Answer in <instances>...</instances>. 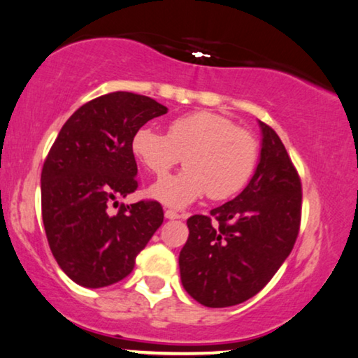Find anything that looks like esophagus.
<instances>
[{"label":"esophagus","mask_w":358,"mask_h":358,"mask_svg":"<svg viewBox=\"0 0 358 358\" xmlns=\"http://www.w3.org/2000/svg\"><path fill=\"white\" fill-rule=\"evenodd\" d=\"M165 217H167V219H180L181 215L173 209H165Z\"/></svg>","instance_id":"esophagus-1"}]
</instances>
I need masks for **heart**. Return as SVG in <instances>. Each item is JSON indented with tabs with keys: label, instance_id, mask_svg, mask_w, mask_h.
Segmentation results:
<instances>
[{
	"label": "heart",
	"instance_id": "obj_1",
	"mask_svg": "<svg viewBox=\"0 0 358 358\" xmlns=\"http://www.w3.org/2000/svg\"><path fill=\"white\" fill-rule=\"evenodd\" d=\"M134 159L154 177H165L185 157L188 169L159 181L150 194L165 204L183 208L209 193L227 199L238 193L253 173L258 144L248 131L227 117L193 112L172 120L167 134L143 127L131 138Z\"/></svg>",
	"mask_w": 358,
	"mask_h": 358
}]
</instances>
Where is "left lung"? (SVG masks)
Returning a JSON list of instances; mask_svg holds the SVG:
<instances>
[{
    "mask_svg": "<svg viewBox=\"0 0 358 358\" xmlns=\"http://www.w3.org/2000/svg\"><path fill=\"white\" fill-rule=\"evenodd\" d=\"M253 178L235 199L186 220L180 251L185 290L201 305L225 308L255 296L294 248L301 220V181L278 133L263 122Z\"/></svg>",
    "mask_w": 358,
    "mask_h": 358,
    "instance_id": "left-lung-1",
    "label": "left lung"
}]
</instances>
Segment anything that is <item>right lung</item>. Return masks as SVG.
Masks as SVG:
<instances>
[{
	"label": "right lung",
	"mask_w": 358,
	"mask_h": 358,
	"mask_svg": "<svg viewBox=\"0 0 358 358\" xmlns=\"http://www.w3.org/2000/svg\"><path fill=\"white\" fill-rule=\"evenodd\" d=\"M167 113L133 92L100 95L63 124L42 169V219L50 250L69 279L89 289L112 285L133 271L136 256L164 222L157 201L108 204L138 189L131 152L134 131Z\"/></svg>",
	"instance_id": "add662e5"
}]
</instances>
